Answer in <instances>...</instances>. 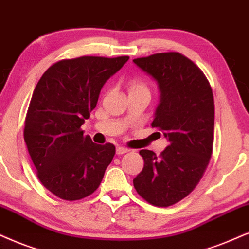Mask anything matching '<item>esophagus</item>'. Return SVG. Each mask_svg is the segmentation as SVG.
<instances>
[{
    "mask_svg": "<svg viewBox=\"0 0 249 249\" xmlns=\"http://www.w3.org/2000/svg\"><path fill=\"white\" fill-rule=\"evenodd\" d=\"M127 152H128V149H127V148H125V147L118 146L117 148H116V154H117V155H123V154H125Z\"/></svg>",
    "mask_w": 249,
    "mask_h": 249,
    "instance_id": "1",
    "label": "esophagus"
}]
</instances>
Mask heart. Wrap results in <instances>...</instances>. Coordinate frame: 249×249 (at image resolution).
<instances>
[{"label":"heart","mask_w":249,"mask_h":249,"mask_svg":"<svg viewBox=\"0 0 249 249\" xmlns=\"http://www.w3.org/2000/svg\"><path fill=\"white\" fill-rule=\"evenodd\" d=\"M128 95H146L150 96V88L146 81L141 79H133L127 85Z\"/></svg>","instance_id":"heart-1"}]
</instances>
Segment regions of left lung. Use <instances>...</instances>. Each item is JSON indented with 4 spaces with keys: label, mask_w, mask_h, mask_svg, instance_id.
Instances as JSON below:
<instances>
[{
    "label": "left lung",
    "mask_w": 249,
    "mask_h": 249,
    "mask_svg": "<svg viewBox=\"0 0 249 249\" xmlns=\"http://www.w3.org/2000/svg\"><path fill=\"white\" fill-rule=\"evenodd\" d=\"M133 62L159 85L160 103L152 126L169 141L160 156L140 150L144 165L133 185L147 202L169 207L194 190L208 166L215 123L213 90L203 72L179 53H160Z\"/></svg>",
    "instance_id": "1"
}]
</instances>
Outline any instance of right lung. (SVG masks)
<instances>
[{
    "label": "right lung",
    "mask_w": 249,
    "mask_h": 249,
    "mask_svg": "<svg viewBox=\"0 0 249 249\" xmlns=\"http://www.w3.org/2000/svg\"><path fill=\"white\" fill-rule=\"evenodd\" d=\"M128 58L62 59L34 88L24 140L41 184L63 200H81L94 193L114 159V144L94 143L80 127L96 107L103 85Z\"/></svg>",
    "instance_id": "1"
}]
</instances>
